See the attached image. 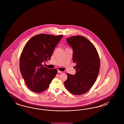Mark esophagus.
Masks as SVG:
<instances>
[{
  "mask_svg": "<svg viewBox=\"0 0 124 124\" xmlns=\"http://www.w3.org/2000/svg\"><path fill=\"white\" fill-rule=\"evenodd\" d=\"M62 72L60 70H58V73H62Z\"/></svg>",
  "mask_w": 124,
  "mask_h": 124,
  "instance_id": "34e87169",
  "label": "esophagus"
}]
</instances>
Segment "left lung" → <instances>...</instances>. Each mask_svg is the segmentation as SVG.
Listing matches in <instances>:
<instances>
[{"instance_id":"left-lung-1","label":"left lung","mask_w":124,"mask_h":124,"mask_svg":"<svg viewBox=\"0 0 124 124\" xmlns=\"http://www.w3.org/2000/svg\"><path fill=\"white\" fill-rule=\"evenodd\" d=\"M66 41L73 50V61L76 64L75 75L67 74L64 85L72 94L80 95L93 85L100 69V60L95 47L86 38L74 36Z\"/></svg>"}]
</instances>
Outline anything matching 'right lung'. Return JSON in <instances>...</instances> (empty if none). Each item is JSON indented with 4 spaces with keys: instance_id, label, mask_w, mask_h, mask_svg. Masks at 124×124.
<instances>
[{
    "instance_id": "add662e5",
    "label": "right lung",
    "mask_w": 124,
    "mask_h": 124,
    "mask_svg": "<svg viewBox=\"0 0 124 124\" xmlns=\"http://www.w3.org/2000/svg\"><path fill=\"white\" fill-rule=\"evenodd\" d=\"M63 36L39 34L30 39L24 46L19 60L20 70L27 86L32 91H44L55 77L56 69H49L42 63L50 59Z\"/></svg>"
}]
</instances>
